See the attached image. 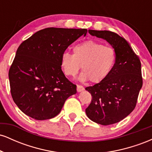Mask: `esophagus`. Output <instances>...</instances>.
<instances>
[{
  "label": "esophagus",
  "mask_w": 152,
  "mask_h": 152,
  "mask_svg": "<svg viewBox=\"0 0 152 152\" xmlns=\"http://www.w3.org/2000/svg\"><path fill=\"white\" fill-rule=\"evenodd\" d=\"M84 90V87L81 85H77V91L78 92H81Z\"/></svg>",
  "instance_id": "34e87169"
}]
</instances>
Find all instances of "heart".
Returning a JSON list of instances; mask_svg holds the SVG:
<instances>
[{
    "label": "heart",
    "instance_id": "b5f03b06",
    "mask_svg": "<svg viewBox=\"0 0 152 152\" xmlns=\"http://www.w3.org/2000/svg\"><path fill=\"white\" fill-rule=\"evenodd\" d=\"M115 50L94 41H87L73 47V54L64 52L61 57V66L64 74L74 77L81 66L79 80L100 83L110 74L116 62Z\"/></svg>",
    "mask_w": 152,
    "mask_h": 152
}]
</instances>
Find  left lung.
<instances>
[{"instance_id":"8db88e82","label":"left lung","mask_w":152,"mask_h":152,"mask_svg":"<svg viewBox=\"0 0 152 152\" xmlns=\"http://www.w3.org/2000/svg\"><path fill=\"white\" fill-rule=\"evenodd\" d=\"M93 36L106 40L115 50L116 62L104 81L86 87L92 99L86 109L91 121L102 125L119 122L135 108L142 87L141 61L124 38L109 31L88 30Z\"/></svg>"}]
</instances>
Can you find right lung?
Returning <instances> with one entry per match:
<instances>
[{
  "instance_id": "add662e5",
  "label": "right lung",
  "mask_w": 152,
  "mask_h": 152,
  "mask_svg": "<svg viewBox=\"0 0 152 152\" xmlns=\"http://www.w3.org/2000/svg\"><path fill=\"white\" fill-rule=\"evenodd\" d=\"M85 28H47L35 33L19 46L10 68V93L17 106L36 120L57 116L66 100L76 94L61 67L66 48L81 37Z\"/></svg>"
}]
</instances>
